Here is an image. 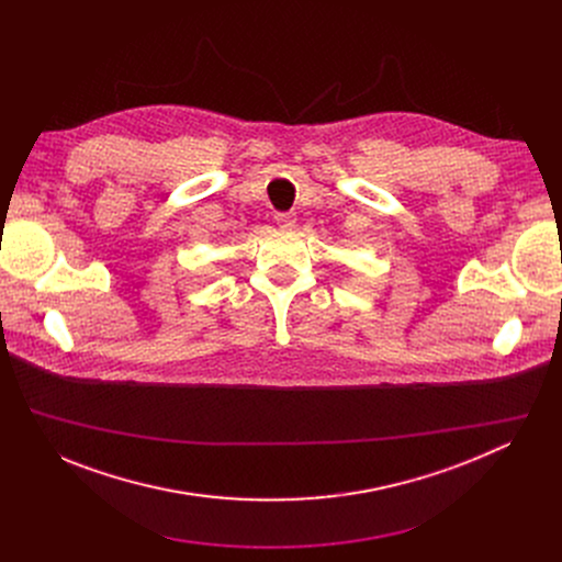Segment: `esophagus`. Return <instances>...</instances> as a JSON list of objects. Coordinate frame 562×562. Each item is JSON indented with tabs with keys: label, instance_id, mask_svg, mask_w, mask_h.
I'll return each mask as SVG.
<instances>
[{
	"label": "esophagus",
	"instance_id": "obj_1",
	"mask_svg": "<svg viewBox=\"0 0 562 562\" xmlns=\"http://www.w3.org/2000/svg\"><path fill=\"white\" fill-rule=\"evenodd\" d=\"M276 222L280 228H293L295 226V215L293 213H278Z\"/></svg>",
	"mask_w": 562,
	"mask_h": 562
}]
</instances>
